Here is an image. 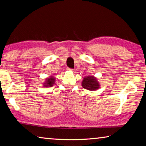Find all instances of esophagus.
<instances>
[{"label": "esophagus", "instance_id": "esophagus-1", "mask_svg": "<svg viewBox=\"0 0 146 146\" xmlns=\"http://www.w3.org/2000/svg\"><path fill=\"white\" fill-rule=\"evenodd\" d=\"M67 69H68V70H69V71H73L72 69H71V68H68Z\"/></svg>", "mask_w": 146, "mask_h": 146}]
</instances>
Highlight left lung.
Instances as JSON below:
<instances>
[{"label":"left lung","mask_w":146,"mask_h":146,"mask_svg":"<svg viewBox=\"0 0 146 146\" xmlns=\"http://www.w3.org/2000/svg\"><path fill=\"white\" fill-rule=\"evenodd\" d=\"M82 86L83 88L89 91H96L100 87V84L98 81V78L94 76H86L82 82Z\"/></svg>","instance_id":"8db88e82"}]
</instances>
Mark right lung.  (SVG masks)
Returning a JSON list of instances; mask_svg holds the SVG:
<instances>
[{
	"label": "right lung",
	"instance_id": "right-lung-1",
	"mask_svg": "<svg viewBox=\"0 0 146 146\" xmlns=\"http://www.w3.org/2000/svg\"><path fill=\"white\" fill-rule=\"evenodd\" d=\"M55 82V76H50L49 78H47L45 79L44 83L43 84V86L44 87H50L54 86Z\"/></svg>",
	"mask_w": 146,
	"mask_h": 146
}]
</instances>
